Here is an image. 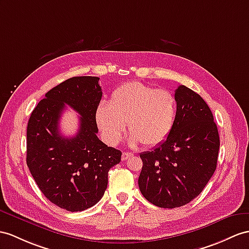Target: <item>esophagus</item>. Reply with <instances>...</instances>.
Here are the masks:
<instances>
[{"label":"esophagus","instance_id":"obj_1","mask_svg":"<svg viewBox=\"0 0 249 249\" xmlns=\"http://www.w3.org/2000/svg\"><path fill=\"white\" fill-rule=\"evenodd\" d=\"M133 155H134V154H133V153H129V152H124V153H123V156H121V160H129L130 157H132Z\"/></svg>","mask_w":249,"mask_h":249}]
</instances>
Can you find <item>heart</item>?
<instances>
[{"instance_id":"heart-1","label":"heart","mask_w":249,"mask_h":249,"mask_svg":"<svg viewBox=\"0 0 249 249\" xmlns=\"http://www.w3.org/2000/svg\"><path fill=\"white\" fill-rule=\"evenodd\" d=\"M175 115L177 101L170 92L129 82L114 90L108 105L98 106L95 119L107 143L120 142L128 123L132 144L142 142L145 147H154L171 133Z\"/></svg>"}]
</instances>
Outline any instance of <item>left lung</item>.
Segmentation results:
<instances>
[{"label": "left lung", "mask_w": 249, "mask_h": 249, "mask_svg": "<svg viewBox=\"0 0 249 249\" xmlns=\"http://www.w3.org/2000/svg\"><path fill=\"white\" fill-rule=\"evenodd\" d=\"M177 115L166 141L139 154L138 187L160 208H177L196 198L213 175L220 137L213 115L201 96L185 86L175 89Z\"/></svg>", "instance_id": "left-lung-1"}]
</instances>
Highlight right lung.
Wrapping results in <instances>:
<instances>
[{"mask_svg": "<svg viewBox=\"0 0 249 249\" xmlns=\"http://www.w3.org/2000/svg\"><path fill=\"white\" fill-rule=\"evenodd\" d=\"M99 78L72 77L45 94L27 124L26 162L42 193L58 207L82 211L98 203L107 187V172L121 152L97 137L95 113L101 100ZM70 105L81 115L77 134L65 138L58 120Z\"/></svg>", "mask_w": 249, "mask_h": 249, "instance_id": "obj_1", "label": "right lung"}]
</instances>
